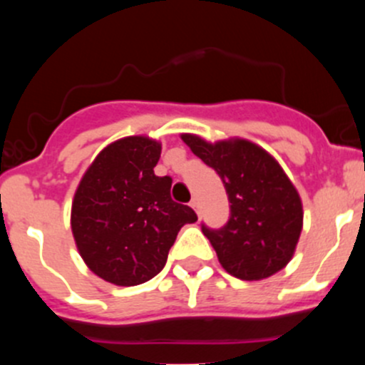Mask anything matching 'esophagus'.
<instances>
[{
    "label": "esophagus",
    "instance_id": "esophagus-1",
    "mask_svg": "<svg viewBox=\"0 0 365 365\" xmlns=\"http://www.w3.org/2000/svg\"><path fill=\"white\" fill-rule=\"evenodd\" d=\"M190 206H192V208L196 210L197 215H201V206H200V201H197V200H192V201H190Z\"/></svg>",
    "mask_w": 365,
    "mask_h": 365
}]
</instances>
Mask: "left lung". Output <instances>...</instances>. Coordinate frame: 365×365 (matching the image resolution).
Listing matches in <instances>:
<instances>
[{"mask_svg":"<svg viewBox=\"0 0 365 365\" xmlns=\"http://www.w3.org/2000/svg\"><path fill=\"white\" fill-rule=\"evenodd\" d=\"M183 143L220 176L230 219L219 230L201 226L227 274L259 281L284 268L302 231V201L279 162L245 139L212 145L192 134Z\"/></svg>","mask_w":365,"mask_h":365,"instance_id":"8db88e82","label":"left lung"}]
</instances>
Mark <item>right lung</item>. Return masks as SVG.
<instances>
[{"label": "right lung", "instance_id": "add662e5", "mask_svg": "<svg viewBox=\"0 0 365 365\" xmlns=\"http://www.w3.org/2000/svg\"><path fill=\"white\" fill-rule=\"evenodd\" d=\"M160 145L130 135L102 150L72 203V233L84 263L116 286L150 281L164 268L190 206L171 200V176H157Z\"/></svg>", "mask_w": 365, "mask_h": 365}]
</instances>
